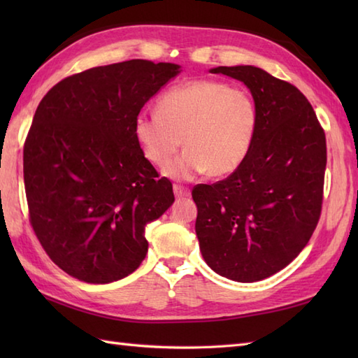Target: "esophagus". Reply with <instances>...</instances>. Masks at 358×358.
I'll use <instances>...</instances> for the list:
<instances>
[{"label":"esophagus","instance_id":"1","mask_svg":"<svg viewBox=\"0 0 358 358\" xmlns=\"http://www.w3.org/2000/svg\"><path fill=\"white\" fill-rule=\"evenodd\" d=\"M173 194L177 199H186V196L191 195V189L181 185H173Z\"/></svg>","mask_w":358,"mask_h":358}]
</instances>
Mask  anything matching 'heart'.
<instances>
[{
	"mask_svg": "<svg viewBox=\"0 0 358 358\" xmlns=\"http://www.w3.org/2000/svg\"><path fill=\"white\" fill-rule=\"evenodd\" d=\"M158 110H141L134 134L152 164L164 167L185 144L186 150L166 173L191 180L209 172L224 177L245 162L258 129V108L246 89L224 81L195 80L159 96Z\"/></svg>",
	"mask_w": 358,
	"mask_h": 358,
	"instance_id": "1",
	"label": "heart"
}]
</instances>
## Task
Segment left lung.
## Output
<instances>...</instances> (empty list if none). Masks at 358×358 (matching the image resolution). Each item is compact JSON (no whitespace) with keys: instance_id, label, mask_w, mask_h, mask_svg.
<instances>
[{"instance_id":"obj_1","label":"left lung","mask_w":358,"mask_h":358,"mask_svg":"<svg viewBox=\"0 0 358 358\" xmlns=\"http://www.w3.org/2000/svg\"><path fill=\"white\" fill-rule=\"evenodd\" d=\"M258 108L245 162L214 185H196L195 232L212 271L252 283L281 271L313 237L323 203L326 136L308 98L255 66H220Z\"/></svg>"}]
</instances>
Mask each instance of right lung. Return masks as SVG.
Masks as SVG:
<instances>
[{"mask_svg":"<svg viewBox=\"0 0 358 358\" xmlns=\"http://www.w3.org/2000/svg\"><path fill=\"white\" fill-rule=\"evenodd\" d=\"M180 66L131 59L57 83L24 143L29 220L58 268L86 283L127 277L148 254L146 224L173 203L134 134L141 108Z\"/></svg>","mask_w":358,"mask_h":358,"instance_id":"right-lung-1","label":"right lung"}]
</instances>
